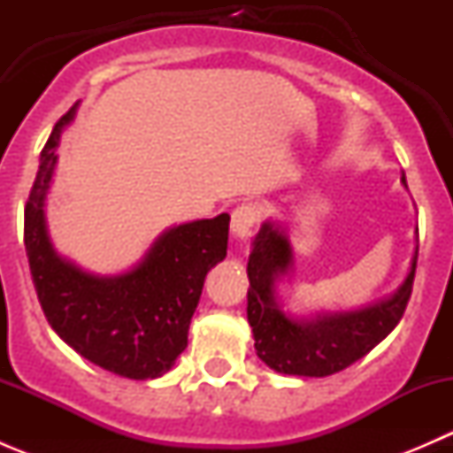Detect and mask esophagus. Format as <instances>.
Returning a JSON list of instances; mask_svg holds the SVG:
<instances>
[{"label":"esophagus","mask_w":453,"mask_h":453,"mask_svg":"<svg viewBox=\"0 0 453 453\" xmlns=\"http://www.w3.org/2000/svg\"><path fill=\"white\" fill-rule=\"evenodd\" d=\"M258 217H260V210L256 203H250L248 201V203L236 205L234 212H232V223H230L232 236L241 241L248 239V236L252 234L256 223H258Z\"/></svg>","instance_id":"1"}]
</instances>
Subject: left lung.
<instances>
[{
    "instance_id": "8db88e82",
    "label": "left lung",
    "mask_w": 453,
    "mask_h": 453,
    "mask_svg": "<svg viewBox=\"0 0 453 453\" xmlns=\"http://www.w3.org/2000/svg\"><path fill=\"white\" fill-rule=\"evenodd\" d=\"M403 186L405 177H401ZM418 248L399 289L355 311L294 318L278 304L276 282L291 269V245L280 223L265 221L248 260V322L256 355L269 368L298 377H328L349 368L390 335L412 296Z\"/></svg>"
}]
</instances>
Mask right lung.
Returning a JSON list of instances; mask_svg holds the SVG:
<instances>
[{"label": "right lung", "instance_id": "add662e5", "mask_svg": "<svg viewBox=\"0 0 453 453\" xmlns=\"http://www.w3.org/2000/svg\"><path fill=\"white\" fill-rule=\"evenodd\" d=\"M74 113L76 104L54 125L26 203L32 282L50 326L76 353L120 377H162L188 346L205 273L226 258L230 214L171 227L131 272L118 276H96L63 258L48 236L43 205L61 131Z\"/></svg>", "mask_w": 453, "mask_h": 453}]
</instances>
